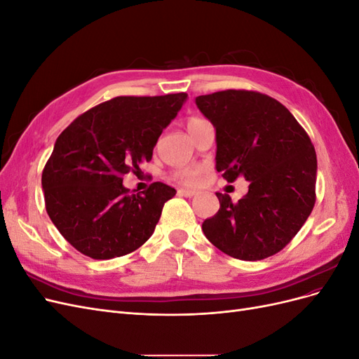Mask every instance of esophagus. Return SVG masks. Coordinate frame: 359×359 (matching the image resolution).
<instances>
[{
	"mask_svg": "<svg viewBox=\"0 0 359 359\" xmlns=\"http://www.w3.org/2000/svg\"><path fill=\"white\" fill-rule=\"evenodd\" d=\"M196 193H198L196 190H191V189H180V190H178L180 196H184V198H191V196H194V194H196Z\"/></svg>",
	"mask_w": 359,
	"mask_h": 359,
	"instance_id": "obj_1",
	"label": "esophagus"
}]
</instances>
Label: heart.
I'll use <instances>...</instances> for the list:
<instances>
[{
  "instance_id": "heart-1",
  "label": "heart",
  "mask_w": 359,
  "mask_h": 359,
  "mask_svg": "<svg viewBox=\"0 0 359 359\" xmlns=\"http://www.w3.org/2000/svg\"><path fill=\"white\" fill-rule=\"evenodd\" d=\"M203 123L205 121L202 118L193 116L187 121V130L190 132V130L196 128L198 126H201ZM201 173H202V170L198 166H186V168H181V169L175 170V178L178 181H181L182 184H196L201 180Z\"/></svg>"
}]
</instances>
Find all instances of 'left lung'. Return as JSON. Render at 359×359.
Returning a JSON list of instances; mask_svg holds the SVG:
<instances>
[{
  "label": "left lung",
  "mask_w": 359,
  "mask_h": 359,
  "mask_svg": "<svg viewBox=\"0 0 359 359\" xmlns=\"http://www.w3.org/2000/svg\"><path fill=\"white\" fill-rule=\"evenodd\" d=\"M215 128V169L227 182L243 177L248 193L236 203L215 193L220 210L202 223L223 253L260 260L286 247L316 202V151L298 121L276 99L227 90L196 97Z\"/></svg>",
  "instance_id": "1"
}]
</instances>
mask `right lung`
<instances>
[{"mask_svg": "<svg viewBox=\"0 0 359 359\" xmlns=\"http://www.w3.org/2000/svg\"><path fill=\"white\" fill-rule=\"evenodd\" d=\"M186 93L115 97L64 130L41 173L46 211L60 233L93 259L135 252L153 235L163 205L177 190L153 182L128 194L123 175L140 172Z\"/></svg>", "mask_w": 359, "mask_h": 359, "instance_id": "1", "label": "right lung"}]
</instances>
